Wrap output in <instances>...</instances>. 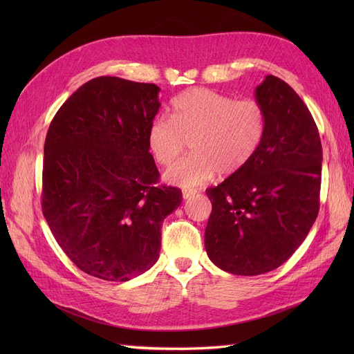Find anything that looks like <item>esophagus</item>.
I'll list each match as a JSON object with an SVG mask.
<instances>
[{"instance_id": "esophagus-1", "label": "esophagus", "mask_w": 354, "mask_h": 354, "mask_svg": "<svg viewBox=\"0 0 354 354\" xmlns=\"http://www.w3.org/2000/svg\"><path fill=\"white\" fill-rule=\"evenodd\" d=\"M195 194H196V192L192 190V189H183V192H181V195H183V199H190Z\"/></svg>"}]
</instances>
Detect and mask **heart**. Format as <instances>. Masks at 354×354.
Here are the masks:
<instances>
[{
    "label": "heart",
    "instance_id": "b5f03b06",
    "mask_svg": "<svg viewBox=\"0 0 354 354\" xmlns=\"http://www.w3.org/2000/svg\"><path fill=\"white\" fill-rule=\"evenodd\" d=\"M267 130L260 102L234 100L209 88H190L171 102V120L156 116L149 125L147 145L159 165H169L185 149L192 153L164 174L169 185L196 189L218 171L233 174L250 162Z\"/></svg>",
    "mask_w": 354,
    "mask_h": 354
}]
</instances>
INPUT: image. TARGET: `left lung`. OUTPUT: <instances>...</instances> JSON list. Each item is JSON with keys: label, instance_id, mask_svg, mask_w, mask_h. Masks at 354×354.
<instances>
[{"label": "left lung", "instance_id": "8db88e82", "mask_svg": "<svg viewBox=\"0 0 354 354\" xmlns=\"http://www.w3.org/2000/svg\"><path fill=\"white\" fill-rule=\"evenodd\" d=\"M267 115L252 159L207 189L212 211L205 250L221 270L255 276L274 270L306 239L319 212L322 145L312 113L281 78L255 88Z\"/></svg>", "mask_w": 354, "mask_h": 354}]
</instances>
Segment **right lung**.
<instances>
[{"label": "right lung", "mask_w": 354, "mask_h": 354, "mask_svg": "<svg viewBox=\"0 0 354 354\" xmlns=\"http://www.w3.org/2000/svg\"><path fill=\"white\" fill-rule=\"evenodd\" d=\"M155 84L99 77L53 118L44 145L42 214L85 273L125 282L158 261L160 224L181 190L155 186L147 130L160 108Z\"/></svg>", "instance_id": "right-lung-1"}]
</instances>
